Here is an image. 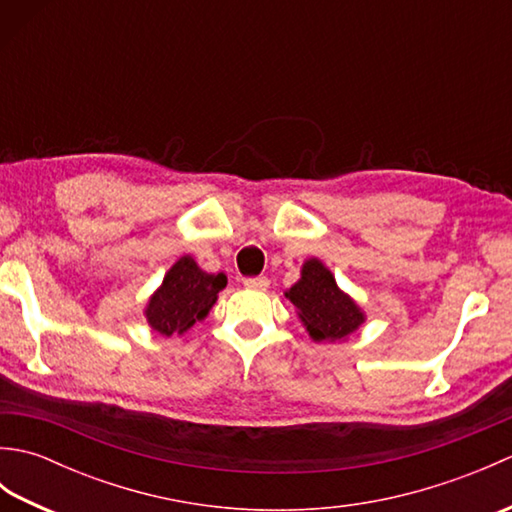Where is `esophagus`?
<instances>
[{
    "mask_svg": "<svg viewBox=\"0 0 512 512\" xmlns=\"http://www.w3.org/2000/svg\"><path fill=\"white\" fill-rule=\"evenodd\" d=\"M244 286L248 290H268L270 281H268V277H248V279H244Z\"/></svg>",
    "mask_w": 512,
    "mask_h": 512,
    "instance_id": "1",
    "label": "esophagus"
}]
</instances>
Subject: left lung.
Wrapping results in <instances>:
<instances>
[{"label": "left lung", "mask_w": 512, "mask_h": 512, "mask_svg": "<svg viewBox=\"0 0 512 512\" xmlns=\"http://www.w3.org/2000/svg\"><path fill=\"white\" fill-rule=\"evenodd\" d=\"M284 295L314 343L347 341L367 321L365 310L339 288L332 270L319 257L301 264V277Z\"/></svg>", "instance_id": "left-lung-1"}]
</instances>
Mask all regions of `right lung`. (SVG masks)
I'll list each match as a JSON object with an SVG mask.
<instances>
[{"label":"right lung","mask_w":512,"mask_h":512,"mask_svg":"<svg viewBox=\"0 0 512 512\" xmlns=\"http://www.w3.org/2000/svg\"><path fill=\"white\" fill-rule=\"evenodd\" d=\"M226 281L224 273H206L191 255H182L145 303L143 314L151 332L167 339L189 332L209 317Z\"/></svg>","instance_id":"1"}]
</instances>
